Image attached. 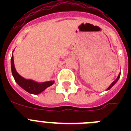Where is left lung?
I'll list each match as a JSON object with an SVG mask.
<instances>
[{
    "label": "left lung",
    "mask_w": 131,
    "mask_h": 131,
    "mask_svg": "<svg viewBox=\"0 0 131 131\" xmlns=\"http://www.w3.org/2000/svg\"><path fill=\"white\" fill-rule=\"evenodd\" d=\"M120 74H119V75H118V78H116V80H115V81H114V82H112V84H111V85H110V86H109V87H108V88H107V90H110V88H112V86H114V84H116V82H118V80H119V78H120Z\"/></svg>",
    "instance_id": "1"
}]
</instances>
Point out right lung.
<instances>
[{
  "label": "right lung",
  "instance_id": "obj_1",
  "mask_svg": "<svg viewBox=\"0 0 131 131\" xmlns=\"http://www.w3.org/2000/svg\"><path fill=\"white\" fill-rule=\"evenodd\" d=\"M11 71L13 78L15 79L18 85L21 88H22L26 91L33 94H38L41 93V92L45 90L47 87L51 86L53 84L54 81H49V82H43V83H38L33 80H26L25 78H22L21 75H19L17 73V72L15 70V66H14V61H13V56L12 55L11 60Z\"/></svg>",
  "mask_w": 131,
  "mask_h": 131
}]
</instances>
